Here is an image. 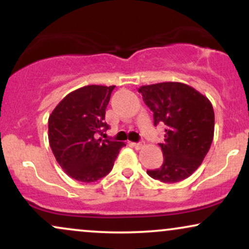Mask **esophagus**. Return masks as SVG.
<instances>
[{
  "instance_id": "obj_1",
  "label": "esophagus",
  "mask_w": 249,
  "mask_h": 249,
  "mask_svg": "<svg viewBox=\"0 0 249 249\" xmlns=\"http://www.w3.org/2000/svg\"><path fill=\"white\" fill-rule=\"evenodd\" d=\"M133 147L136 148V150H141V148L142 147V142H133Z\"/></svg>"
}]
</instances>
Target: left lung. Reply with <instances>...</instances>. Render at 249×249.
Returning a JSON list of instances; mask_svg holds the SVG:
<instances>
[{
    "label": "left lung",
    "instance_id": "obj_1",
    "mask_svg": "<svg viewBox=\"0 0 249 249\" xmlns=\"http://www.w3.org/2000/svg\"><path fill=\"white\" fill-rule=\"evenodd\" d=\"M138 91L153 112L154 125H166L165 139L159 144L164 162L147 174L167 184L188 178L201 165L213 142L212 103L194 88L179 82L142 85Z\"/></svg>",
    "mask_w": 249,
    "mask_h": 249
}]
</instances>
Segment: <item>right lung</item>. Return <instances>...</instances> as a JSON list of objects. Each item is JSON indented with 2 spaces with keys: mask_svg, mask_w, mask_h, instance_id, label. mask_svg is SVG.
I'll list each match as a JSON object with an SVG mask.
<instances>
[{
  "mask_svg": "<svg viewBox=\"0 0 249 249\" xmlns=\"http://www.w3.org/2000/svg\"><path fill=\"white\" fill-rule=\"evenodd\" d=\"M115 85H87L68 93L49 116L48 137L68 176L93 182L112 170L124 142L98 138L107 130L105 110Z\"/></svg>",
  "mask_w": 249,
  "mask_h": 249,
  "instance_id": "obj_1",
  "label": "right lung"
}]
</instances>
